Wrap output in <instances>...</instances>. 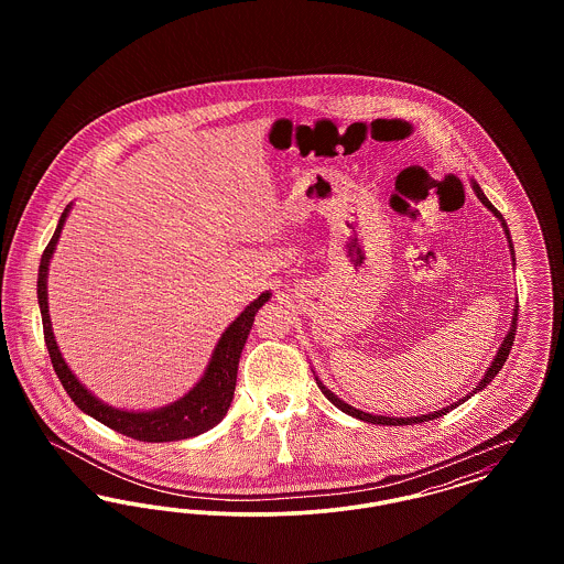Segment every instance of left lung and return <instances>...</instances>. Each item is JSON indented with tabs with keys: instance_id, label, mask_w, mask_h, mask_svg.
Instances as JSON below:
<instances>
[{
	"instance_id": "1",
	"label": "left lung",
	"mask_w": 564,
	"mask_h": 564,
	"mask_svg": "<svg viewBox=\"0 0 564 564\" xmlns=\"http://www.w3.org/2000/svg\"><path fill=\"white\" fill-rule=\"evenodd\" d=\"M471 188L476 192V196L482 200L484 207L488 209V212H492V214L499 217V221H501V226H503V230H506V237H508V242H510V251L511 258H513V247H511V237L510 230H508V224H506V219H503V215L499 214L495 207H492V203L484 196L482 188L476 184V182H471ZM516 262V260H513ZM516 325H518V306L513 308V317H511V327L510 332H508V336L503 338V343H501V347L497 350V355H495V359H492V364H490V368L484 372V378L476 384V389L471 391V393H467L463 400H458V402L451 403V405H446V408H442V410H437V412H430V414H421V416H382V414H370V412H364V410H357V408H352L349 403L343 402L338 395H334L325 384H323L322 380L315 376V380H317V384H319V389H322L323 395L329 400V402L334 403L338 410H343V412H347L350 416H355V419H359V421H366V423H372V425H419V423H427V421H433V419H440V416H444L446 412H451V410H455L456 405H460L463 402H467L474 393H478V391H482L484 387L495 378V376L499 375V370L503 368V364H506V359H508V355H510L511 347H513V338H516Z\"/></svg>"
}]
</instances>
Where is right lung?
<instances>
[{"mask_svg":"<svg viewBox=\"0 0 564 564\" xmlns=\"http://www.w3.org/2000/svg\"><path fill=\"white\" fill-rule=\"evenodd\" d=\"M69 212H72V205H67L65 212L61 214L53 239L42 253L40 272H37V302H40L42 325H44V340L48 347L54 372L58 376L61 384L65 387L67 395L88 416L97 419L109 430L118 431V433L139 440V442H177V440H188V437L200 435L205 431L214 430L215 425L226 416L230 402L235 398L237 370H239L242 347H245V340L253 325V317L262 308V304L269 302L270 292L258 295V300H253L241 315L226 327V332L221 334V338L215 347L205 375L182 400L162 405L159 410H150V412H129V410L111 408L109 403L97 400L69 370V366L65 364L61 350L56 347L53 323L48 315V288H46L48 267H51L54 247L58 242L63 224H65Z\"/></svg>","mask_w":564,"mask_h":564,"instance_id":"right-lung-1","label":"right lung"}]
</instances>
